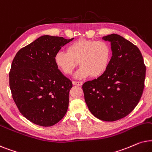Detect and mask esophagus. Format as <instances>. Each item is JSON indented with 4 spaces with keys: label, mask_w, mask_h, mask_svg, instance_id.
Returning a JSON list of instances; mask_svg holds the SVG:
<instances>
[{
    "label": "esophagus",
    "mask_w": 152,
    "mask_h": 152,
    "mask_svg": "<svg viewBox=\"0 0 152 152\" xmlns=\"http://www.w3.org/2000/svg\"><path fill=\"white\" fill-rule=\"evenodd\" d=\"M73 84H74V86H80L83 85V82H81V81H73Z\"/></svg>",
    "instance_id": "34e87169"
}]
</instances>
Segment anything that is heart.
Here are the masks:
<instances>
[{
  "label": "heart",
  "instance_id": "b5f03b06",
  "mask_svg": "<svg viewBox=\"0 0 152 152\" xmlns=\"http://www.w3.org/2000/svg\"><path fill=\"white\" fill-rule=\"evenodd\" d=\"M110 48L107 42L99 40L78 39L67 47V52L58 51L55 62L64 74H72L78 64L80 66L75 73L77 78L99 76L108 67Z\"/></svg>",
  "mask_w": 152,
  "mask_h": 152
}]
</instances>
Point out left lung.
Segmentation results:
<instances>
[{"label":"left lung","mask_w":152,"mask_h":152,"mask_svg":"<svg viewBox=\"0 0 152 152\" xmlns=\"http://www.w3.org/2000/svg\"><path fill=\"white\" fill-rule=\"evenodd\" d=\"M110 43L112 57L97 78L83 85L91 113L101 120L113 122L128 115L142 96L146 66L139 48L117 34L103 37Z\"/></svg>","instance_id":"obj_1"}]
</instances>
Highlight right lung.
I'll use <instances>...</instances> for the list:
<instances>
[{
	"label": "right lung",
	"mask_w": 152,
	"mask_h": 152,
	"mask_svg": "<svg viewBox=\"0 0 152 152\" xmlns=\"http://www.w3.org/2000/svg\"><path fill=\"white\" fill-rule=\"evenodd\" d=\"M74 39L41 36L16 54L10 72V88L20 113L42 126L63 118L69 106L72 83L55 62L62 46Z\"/></svg>",
	"instance_id": "1"
}]
</instances>
